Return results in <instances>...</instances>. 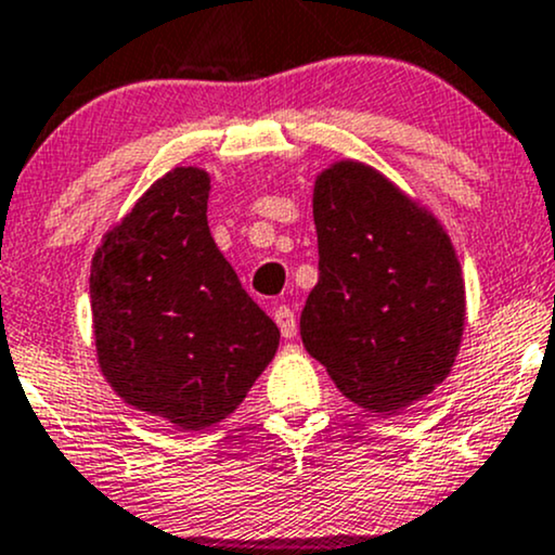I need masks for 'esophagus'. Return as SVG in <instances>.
<instances>
[{
  "mask_svg": "<svg viewBox=\"0 0 555 555\" xmlns=\"http://www.w3.org/2000/svg\"><path fill=\"white\" fill-rule=\"evenodd\" d=\"M272 317H275V322H278L280 333H283V338H294L296 330H298L294 309H288V307H278L275 311H272Z\"/></svg>",
  "mask_w": 555,
  "mask_h": 555,
  "instance_id": "obj_1",
  "label": "esophagus"
}]
</instances>
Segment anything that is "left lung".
<instances>
[{"mask_svg":"<svg viewBox=\"0 0 555 555\" xmlns=\"http://www.w3.org/2000/svg\"><path fill=\"white\" fill-rule=\"evenodd\" d=\"M320 280L301 340L361 409L393 414L440 385L464 333V280L446 230L388 178L338 162L317 178Z\"/></svg>","mask_w":555,"mask_h":555,"instance_id":"8db88e82","label":"left lung"}]
</instances>
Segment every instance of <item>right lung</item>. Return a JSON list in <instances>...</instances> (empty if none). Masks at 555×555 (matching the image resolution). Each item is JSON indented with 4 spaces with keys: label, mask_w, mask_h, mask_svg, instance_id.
Instances as JSON below:
<instances>
[{
    "label": "right lung",
    "mask_w": 555,
    "mask_h": 555,
    "mask_svg": "<svg viewBox=\"0 0 555 555\" xmlns=\"http://www.w3.org/2000/svg\"><path fill=\"white\" fill-rule=\"evenodd\" d=\"M207 198V172L176 167L104 235L91 264L104 377L130 406L180 429L235 412L280 344L211 238Z\"/></svg>",
    "instance_id": "add662e5"
}]
</instances>
